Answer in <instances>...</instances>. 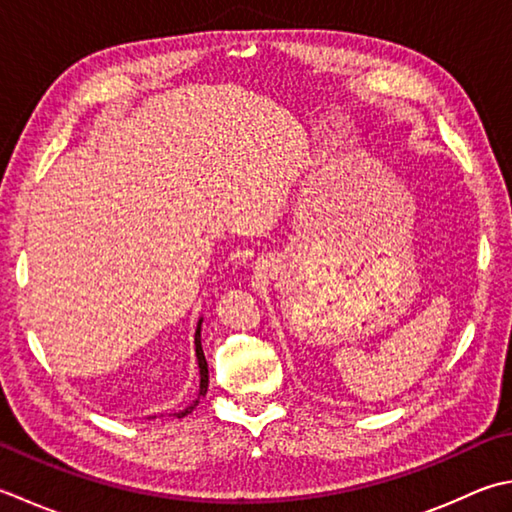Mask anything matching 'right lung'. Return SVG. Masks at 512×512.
<instances>
[{
    "mask_svg": "<svg viewBox=\"0 0 512 512\" xmlns=\"http://www.w3.org/2000/svg\"><path fill=\"white\" fill-rule=\"evenodd\" d=\"M202 322H204V317H199L197 328H195V357H197V366H199V393H197V399H193V404L186 406L184 410H179V413H173V417H177V419L186 417L190 410L199 404V399L206 397V390H208V364H206V357L202 350Z\"/></svg>",
    "mask_w": 512,
    "mask_h": 512,
    "instance_id": "right-lung-1",
    "label": "right lung"
}]
</instances>
